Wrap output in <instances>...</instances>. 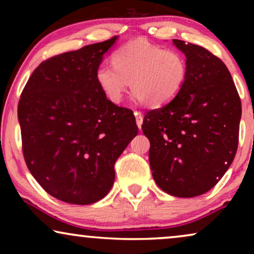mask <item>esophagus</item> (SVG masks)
Wrapping results in <instances>:
<instances>
[{"label":"esophagus","mask_w":254,"mask_h":254,"mask_svg":"<svg viewBox=\"0 0 254 254\" xmlns=\"http://www.w3.org/2000/svg\"><path fill=\"white\" fill-rule=\"evenodd\" d=\"M134 116H135V119H136V125L138 128H141L142 124H143V116H142L141 112H138V111H135L134 112Z\"/></svg>","instance_id":"34e87169"}]
</instances>
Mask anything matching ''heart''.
I'll return each instance as SVG.
<instances>
[{
  "mask_svg": "<svg viewBox=\"0 0 254 254\" xmlns=\"http://www.w3.org/2000/svg\"><path fill=\"white\" fill-rule=\"evenodd\" d=\"M112 62L113 65H98L96 81L113 104L121 103L130 83L135 102L151 107L164 106L179 95L189 77L185 54L145 39L124 45L113 53Z\"/></svg>",
  "mask_w": 254,
  "mask_h": 254,
  "instance_id": "heart-1",
  "label": "heart"
}]
</instances>
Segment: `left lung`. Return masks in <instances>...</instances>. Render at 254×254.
Segmentation results:
<instances>
[{"label":"left lung","instance_id":"1","mask_svg":"<svg viewBox=\"0 0 254 254\" xmlns=\"http://www.w3.org/2000/svg\"><path fill=\"white\" fill-rule=\"evenodd\" d=\"M189 62V77L172 102L147 112L156 184L170 195L193 197L213 189L234 161L242 104L227 65L206 48L173 39Z\"/></svg>","mask_w":254,"mask_h":254}]
</instances>
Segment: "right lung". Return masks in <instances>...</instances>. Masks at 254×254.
Listing matches in <instances>:
<instances>
[{"instance_id": "right-lung-1", "label": "right lung", "mask_w": 254, "mask_h": 254, "mask_svg": "<svg viewBox=\"0 0 254 254\" xmlns=\"http://www.w3.org/2000/svg\"><path fill=\"white\" fill-rule=\"evenodd\" d=\"M118 37L44 61L18 103L23 154L52 196L74 204L102 200L114 163L137 135L133 112L106 98L96 70Z\"/></svg>"}]
</instances>
